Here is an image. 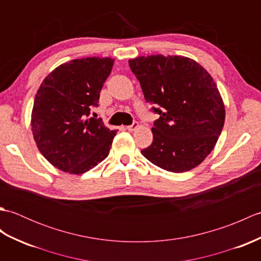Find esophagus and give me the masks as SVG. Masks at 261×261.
<instances>
[{"mask_svg": "<svg viewBox=\"0 0 261 261\" xmlns=\"http://www.w3.org/2000/svg\"><path fill=\"white\" fill-rule=\"evenodd\" d=\"M138 126H139V124H138V122H137V121H135L134 123H132L131 125H127V126H126V129L129 130V131H135L136 129H138Z\"/></svg>", "mask_w": 261, "mask_h": 261, "instance_id": "34e87169", "label": "esophagus"}]
</instances>
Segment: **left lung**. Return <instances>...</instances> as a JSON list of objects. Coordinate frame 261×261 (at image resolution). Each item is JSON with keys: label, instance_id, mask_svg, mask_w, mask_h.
<instances>
[{"label": "left lung", "instance_id": "left-lung-1", "mask_svg": "<svg viewBox=\"0 0 261 261\" xmlns=\"http://www.w3.org/2000/svg\"><path fill=\"white\" fill-rule=\"evenodd\" d=\"M129 66L159 114L152 143L141 153L171 173L195 168L213 150L224 125V104L212 76L182 56H141Z\"/></svg>", "mask_w": 261, "mask_h": 261}]
</instances>
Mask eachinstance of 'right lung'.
Returning a JSON list of instances; mask_svg holds the SVG:
<instances>
[{"label": "right lung", "instance_id": "add662e5", "mask_svg": "<svg viewBox=\"0 0 261 261\" xmlns=\"http://www.w3.org/2000/svg\"><path fill=\"white\" fill-rule=\"evenodd\" d=\"M114 59L87 57L58 66L36 94L31 129L39 151L55 167L84 174L109 156L116 130L88 118Z\"/></svg>", "mask_w": 261, "mask_h": 261}]
</instances>
